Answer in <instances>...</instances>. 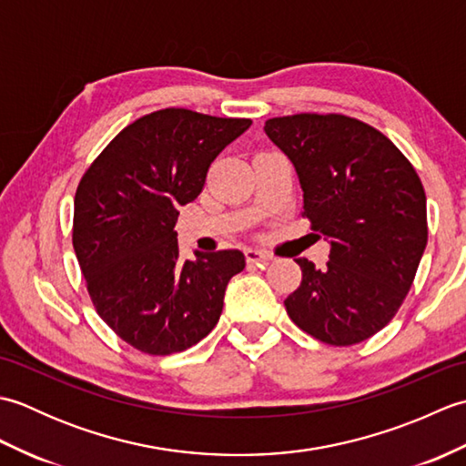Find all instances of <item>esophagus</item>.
Here are the masks:
<instances>
[{
    "instance_id": "esophagus-1",
    "label": "esophagus",
    "mask_w": 466,
    "mask_h": 466,
    "mask_svg": "<svg viewBox=\"0 0 466 466\" xmlns=\"http://www.w3.org/2000/svg\"><path fill=\"white\" fill-rule=\"evenodd\" d=\"M246 260H248L250 264H268L272 260V256L268 252L264 250H258V248H248L246 250Z\"/></svg>"
}]
</instances>
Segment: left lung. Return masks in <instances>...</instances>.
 <instances>
[{"label": "left lung", "instance_id": "obj_1", "mask_svg": "<svg viewBox=\"0 0 466 466\" xmlns=\"http://www.w3.org/2000/svg\"><path fill=\"white\" fill-rule=\"evenodd\" d=\"M264 132L299 174L302 216L330 244L322 270L296 260L302 282L286 312L326 344L370 339L399 312L427 248L417 170L389 137L349 116L272 117Z\"/></svg>", "mask_w": 466, "mask_h": 466}]
</instances>
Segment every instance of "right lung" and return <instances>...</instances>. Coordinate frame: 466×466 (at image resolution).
Masks as SVG:
<instances>
[{
	"instance_id": "right-lung-1",
	"label": "right lung",
	"mask_w": 466,
	"mask_h": 466,
	"mask_svg": "<svg viewBox=\"0 0 466 466\" xmlns=\"http://www.w3.org/2000/svg\"><path fill=\"white\" fill-rule=\"evenodd\" d=\"M246 117L166 107L126 126L82 176L74 250L97 314L134 349L166 356L200 342L220 320L240 250L182 260L174 226L202 192L208 167L248 130Z\"/></svg>"
}]
</instances>
